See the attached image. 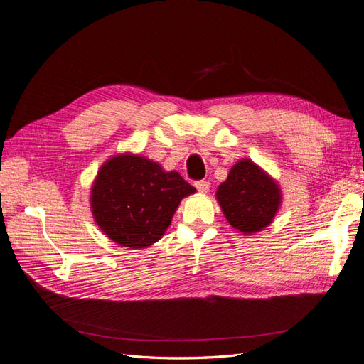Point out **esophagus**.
Masks as SVG:
<instances>
[{
	"label": "esophagus",
	"mask_w": 364,
	"mask_h": 364,
	"mask_svg": "<svg viewBox=\"0 0 364 364\" xmlns=\"http://www.w3.org/2000/svg\"><path fill=\"white\" fill-rule=\"evenodd\" d=\"M194 185L197 188V191L201 193V194H206L209 191V188H210V182L209 181H197Z\"/></svg>",
	"instance_id": "esophagus-1"
}]
</instances>
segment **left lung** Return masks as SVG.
<instances>
[{"mask_svg": "<svg viewBox=\"0 0 364 364\" xmlns=\"http://www.w3.org/2000/svg\"><path fill=\"white\" fill-rule=\"evenodd\" d=\"M216 200L228 224L248 236L272 224L281 208L282 191L267 171L252 159L242 158L218 186Z\"/></svg>", "mask_w": 364, "mask_h": 364, "instance_id": "left-lung-1", "label": "left lung"}]
</instances>
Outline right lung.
Returning a JSON list of instances; mask_svg holds the SVG:
<instances>
[{
  "label": "right lung",
  "instance_id": "add662e5",
  "mask_svg": "<svg viewBox=\"0 0 364 364\" xmlns=\"http://www.w3.org/2000/svg\"><path fill=\"white\" fill-rule=\"evenodd\" d=\"M194 193L178 171L124 152L100 167L90 193L91 212L112 242L141 250L164 236L182 198Z\"/></svg>",
  "mask_w": 364,
  "mask_h": 364
}]
</instances>
